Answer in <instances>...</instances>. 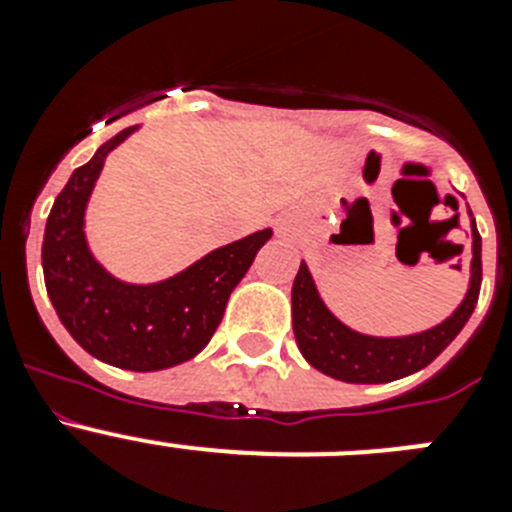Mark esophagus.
<instances>
[{
  "mask_svg": "<svg viewBox=\"0 0 512 512\" xmlns=\"http://www.w3.org/2000/svg\"><path fill=\"white\" fill-rule=\"evenodd\" d=\"M279 233H287V228H284V225H282V228H279Z\"/></svg>",
  "mask_w": 512,
  "mask_h": 512,
  "instance_id": "obj_1",
  "label": "esophagus"
}]
</instances>
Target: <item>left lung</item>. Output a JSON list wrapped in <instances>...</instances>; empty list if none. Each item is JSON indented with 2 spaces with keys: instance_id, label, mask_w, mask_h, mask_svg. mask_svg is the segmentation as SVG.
Listing matches in <instances>:
<instances>
[{
  "instance_id": "8db88e82",
  "label": "left lung",
  "mask_w": 512,
  "mask_h": 512,
  "mask_svg": "<svg viewBox=\"0 0 512 512\" xmlns=\"http://www.w3.org/2000/svg\"><path fill=\"white\" fill-rule=\"evenodd\" d=\"M472 217V210H469ZM459 269V266H456ZM482 284V238L472 217V277L467 297L443 323L400 338L364 336L343 325L320 300L312 274L302 261L292 284V328L307 364L351 384H384L420 372L449 346L472 318Z\"/></svg>"
}]
</instances>
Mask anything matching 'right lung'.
<instances>
[{"mask_svg": "<svg viewBox=\"0 0 512 512\" xmlns=\"http://www.w3.org/2000/svg\"><path fill=\"white\" fill-rule=\"evenodd\" d=\"M133 130L125 128L71 174L53 202L43 235V277L63 328L94 359L128 372H158L189 361L210 343L235 284L246 277L271 228L220 246L156 284L112 277L92 256L84 212L104 158Z\"/></svg>", "mask_w": 512, "mask_h": 512, "instance_id": "add662e5", "label": "right lung"}]
</instances>
